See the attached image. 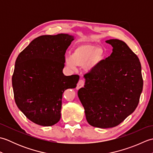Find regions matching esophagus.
I'll return each mask as SVG.
<instances>
[{
  "label": "esophagus",
  "mask_w": 153,
  "mask_h": 153,
  "mask_svg": "<svg viewBox=\"0 0 153 153\" xmlns=\"http://www.w3.org/2000/svg\"><path fill=\"white\" fill-rule=\"evenodd\" d=\"M84 83H85V82H84V80L79 79L78 83H77V87H76L77 89H79L81 88V87H83Z\"/></svg>",
  "instance_id": "obj_1"
}]
</instances>
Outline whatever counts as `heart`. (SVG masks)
Instances as JSON below:
<instances>
[{
	"label": "heart",
	"mask_w": 153,
	"mask_h": 153,
	"mask_svg": "<svg viewBox=\"0 0 153 153\" xmlns=\"http://www.w3.org/2000/svg\"><path fill=\"white\" fill-rule=\"evenodd\" d=\"M102 48L89 43H81L74 48L70 56L66 57L65 62L70 68L75 66L83 67L86 71H91L96 68L104 57Z\"/></svg>",
	"instance_id": "b5f03b06"
}]
</instances>
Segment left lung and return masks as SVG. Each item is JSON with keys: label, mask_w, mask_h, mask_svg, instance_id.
I'll use <instances>...</instances> for the list:
<instances>
[{"label": "left lung", "mask_w": 153, "mask_h": 153, "mask_svg": "<svg viewBox=\"0 0 153 153\" xmlns=\"http://www.w3.org/2000/svg\"><path fill=\"white\" fill-rule=\"evenodd\" d=\"M112 53L84 75V87L77 95L87 121L99 128H113L134 112L139 102L143 80L140 61L127 44L106 41Z\"/></svg>", "instance_id": "obj_1"}]
</instances>
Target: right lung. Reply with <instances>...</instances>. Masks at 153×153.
Masks as SVG:
<instances>
[{"label":"right lung","instance_id":"add662e5","mask_svg":"<svg viewBox=\"0 0 153 153\" xmlns=\"http://www.w3.org/2000/svg\"><path fill=\"white\" fill-rule=\"evenodd\" d=\"M74 39L64 33L41 35L16 58L12 78L15 102L36 124L51 126L59 121L62 94L78 82V75L62 72L65 53Z\"/></svg>","mask_w":153,"mask_h":153}]
</instances>
